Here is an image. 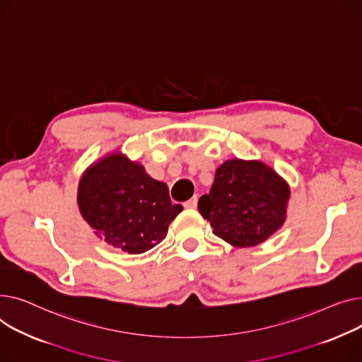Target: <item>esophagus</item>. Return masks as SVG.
Returning <instances> with one entry per match:
<instances>
[{
  "label": "esophagus",
  "mask_w": 362,
  "mask_h": 362,
  "mask_svg": "<svg viewBox=\"0 0 362 362\" xmlns=\"http://www.w3.org/2000/svg\"><path fill=\"white\" fill-rule=\"evenodd\" d=\"M197 202H199V197H197V194H196V196L191 197L188 202H185L184 206H185L187 209H196V207H197Z\"/></svg>",
  "instance_id": "esophagus-1"
}]
</instances>
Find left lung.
I'll list each match as a JSON object with an SVG mask.
<instances>
[{
  "instance_id": "1",
  "label": "left lung",
  "mask_w": 362,
  "mask_h": 362,
  "mask_svg": "<svg viewBox=\"0 0 362 362\" xmlns=\"http://www.w3.org/2000/svg\"><path fill=\"white\" fill-rule=\"evenodd\" d=\"M291 197L288 182L262 160L228 159L215 174L199 210L214 233L228 244L244 248L264 243L281 229Z\"/></svg>"
}]
</instances>
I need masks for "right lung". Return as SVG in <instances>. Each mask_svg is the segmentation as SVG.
<instances>
[{
	"instance_id": "right-lung-1",
	"label": "right lung",
	"mask_w": 362,
	"mask_h": 362,
	"mask_svg": "<svg viewBox=\"0 0 362 362\" xmlns=\"http://www.w3.org/2000/svg\"><path fill=\"white\" fill-rule=\"evenodd\" d=\"M77 204L95 235L129 254L158 245L180 211L165 182L121 152L93 162L78 181Z\"/></svg>"
}]
</instances>
